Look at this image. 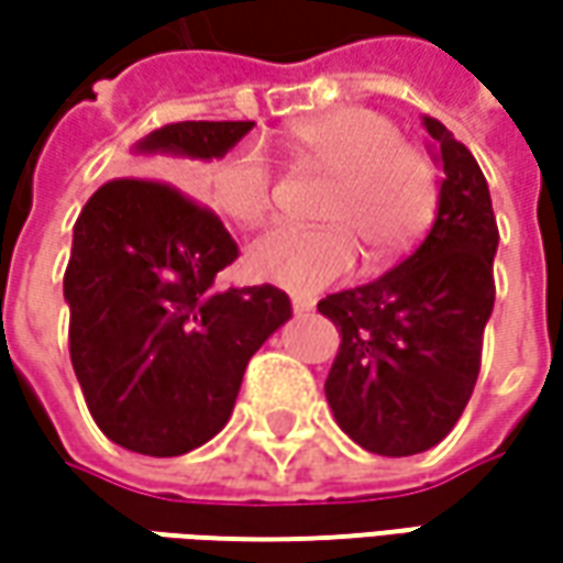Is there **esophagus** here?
I'll list each match as a JSON object with an SVG mask.
<instances>
[{
	"label": "esophagus",
	"mask_w": 563,
	"mask_h": 563,
	"mask_svg": "<svg viewBox=\"0 0 563 563\" xmlns=\"http://www.w3.org/2000/svg\"><path fill=\"white\" fill-rule=\"evenodd\" d=\"M291 307H294V313H297V316H307L310 310H313V300H310V297H300V294H297V297H291Z\"/></svg>",
	"instance_id": "34e87169"
}]
</instances>
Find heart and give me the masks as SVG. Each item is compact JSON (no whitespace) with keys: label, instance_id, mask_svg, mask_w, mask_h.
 Returning <instances> with one entry per match:
<instances>
[{"label":"heart","instance_id":"b5f03b06","mask_svg":"<svg viewBox=\"0 0 563 563\" xmlns=\"http://www.w3.org/2000/svg\"><path fill=\"white\" fill-rule=\"evenodd\" d=\"M285 143L303 165L332 175L316 216L329 225L272 228L250 244V269L288 291L313 294L347 275L357 247L369 263L395 260L439 212V168L391 119L369 109H332L294 121ZM219 212L260 225L272 209V165L260 146H238L209 175Z\"/></svg>","mask_w":563,"mask_h":563}]
</instances>
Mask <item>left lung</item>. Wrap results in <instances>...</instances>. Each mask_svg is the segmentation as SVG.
I'll return each instance as SVG.
<instances>
[{
    "instance_id": "left-lung-1",
    "label": "left lung",
    "mask_w": 563,
    "mask_h": 563,
    "mask_svg": "<svg viewBox=\"0 0 563 563\" xmlns=\"http://www.w3.org/2000/svg\"><path fill=\"white\" fill-rule=\"evenodd\" d=\"M439 212L422 244L382 278L319 300L341 335L325 378L338 426L366 451L410 457L461 420L495 307L498 225L486 175L439 119Z\"/></svg>"
}]
</instances>
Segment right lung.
I'll use <instances>...</instances> for the list:
<instances>
[{
  "instance_id": "obj_1",
  "label": "right lung",
  "mask_w": 563,
  "mask_h": 563,
  "mask_svg": "<svg viewBox=\"0 0 563 563\" xmlns=\"http://www.w3.org/2000/svg\"><path fill=\"white\" fill-rule=\"evenodd\" d=\"M253 121H178L134 153L219 159ZM238 244L181 190L115 178L80 209L65 269L68 347L84 400L128 451L178 457L231 417L250 357L291 319L272 285L216 291Z\"/></svg>"
}]
</instances>
